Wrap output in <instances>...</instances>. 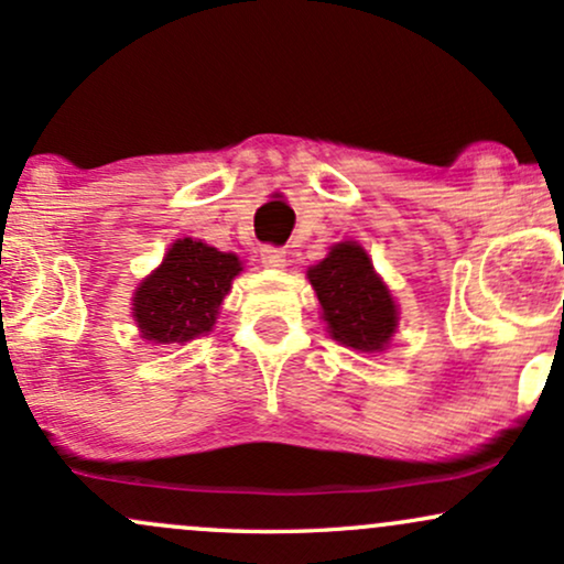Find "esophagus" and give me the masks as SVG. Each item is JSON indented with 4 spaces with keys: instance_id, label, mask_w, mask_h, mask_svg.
Returning a JSON list of instances; mask_svg holds the SVG:
<instances>
[{
    "instance_id": "obj_1",
    "label": "esophagus",
    "mask_w": 564,
    "mask_h": 564,
    "mask_svg": "<svg viewBox=\"0 0 564 564\" xmlns=\"http://www.w3.org/2000/svg\"><path fill=\"white\" fill-rule=\"evenodd\" d=\"M260 257L264 268H283V264H286V249H281V246H273V243L262 246Z\"/></svg>"
}]
</instances>
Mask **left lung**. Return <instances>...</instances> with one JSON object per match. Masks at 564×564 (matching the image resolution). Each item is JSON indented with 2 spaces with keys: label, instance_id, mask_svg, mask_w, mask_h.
Listing matches in <instances>:
<instances>
[{
  "label": "left lung",
  "instance_id": "1",
  "mask_svg": "<svg viewBox=\"0 0 564 564\" xmlns=\"http://www.w3.org/2000/svg\"><path fill=\"white\" fill-rule=\"evenodd\" d=\"M307 278L318 291L328 334L339 345L360 352H379L390 345L398 307L358 243H336L326 260L307 270Z\"/></svg>",
  "mask_w": 564,
  "mask_h": 564
}]
</instances>
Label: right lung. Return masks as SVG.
I'll list each match as a JSON object with an SVG mask.
<instances>
[{
    "mask_svg": "<svg viewBox=\"0 0 564 564\" xmlns=\"http://www.w3.org/2000/svg\"><path fill=\"white\" fill-rule=\"evenodd\" d=\"M241 273L236 254L183 238L170 249L161 268L134 294V321L142 339L170 345L212 332L223 296Z\"/></svg>",
    "mask_w": 564,
    "mask_h": 564,
    "instance_id": "1",
    "label": "right lung"
}]
</instances>
